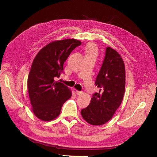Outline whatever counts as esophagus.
I'll use <instances>...</instances> for the list:
<instances>
[{
    "label": "esophagus",
    "mask_w": 157,
    "mask_h": 157,
    "mask_svg": "<svg viewBox=\"0 0 157 157\" xmlns=\"http://www.w3.org/2000/svg\"><path fill=\"white\" fill-rule=\"evenodd\" d=\"M76 93L78 95H81L82 94H83V92L81 91H78V90H76Z\"/></svg>",
    "instance_id": "obj_1"
}]
</instances>
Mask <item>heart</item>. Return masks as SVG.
<instances>
[{
    "instance_id": "obj_1",
    "label": "heart",
    "mask_w": 157,
    "mask_h": 157,
    "mask_svg": "<svg viewBox=\"0 0 157 157\" xmlns=\"http://www.w3.org/2000/svg\"><path fill=\"white\" fill-rule=\"evenodd\" d=\"M86 55H95L97 54V49L96 46L93 43H89L85 47Z\"/></svg>"
}]
</instances>
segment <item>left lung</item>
<instances>
[{
    "mask_svg": "<svg viewBox=\"0 0 157 157\" xmlns=\"http://www.w3.org/2000/svg\"><path fill=\"white\" fill-rule=\"evenodd\" d=\"M100 88L88 107L81 111L82 117L93 125H104L119 108L125 94V69L120 55L107 47L105 55L95 83Z\"/></svg>",
    "mask_w": 157,
    "mask_h": 157,
    "instance_id": "obj_1",
    "label": "left lung"
}]
</instances>
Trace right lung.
<instances>
[{"mask_svg": "<svg viewBox=\"0 0 157 157\" xmlns=\"http://www.w3.org/2000/svg\"><path fill=\"white\" fill-rule=\"evenodd\" d=\"M81 41L74 39L56 40L40 49L32 62L28 77V91L32 111L39 119H55L62 107L72 96L67 86L56 81L63 72V65Z\"/></svg>", "mask_w": 157, "mask_h": 157, "instance_id": "obj_1", "label": "right lung"}]
</instances>
